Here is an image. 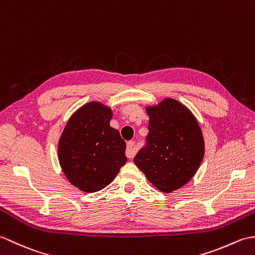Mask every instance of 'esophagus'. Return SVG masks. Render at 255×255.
<instances>
[{
    "label": "esophagus",
    "mask_w": 255,
    "mask_h": 255,
    "mask_svg": "<svg viewBox=\"0 0 255 255\" xmlns=\"http://www.w3.org/2000/svg\"><path fill=\"white\" fill-rule=\"evenodd\" d=\"M135 147H134V142L132 140H129L127 144V151H126V155L128 158H133L135 156Z\"/></svg>",
    "instance_id": "esophagus-1"
}]
</instances>
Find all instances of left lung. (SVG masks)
I'll return each instance as SVG.
<instances>
[{
    "label": "left lung",
    "mask_w": 255,
    "mask_h": 255,
    "mask_svg": "<svg viewBox=\"0 0 255 255\" xmlns=\"http://www.w3.org/2000/svg\"><path fill=\"white\" fill-rule=\"evenodd\" d=\"M146 112L149 133L134 163L158 190L171 193L188 183L201 165L205 152L202 129L193 113L172 98L147 106Z\"/></svg>",
    "instance_id": "8db88e82"
}]
</instances>
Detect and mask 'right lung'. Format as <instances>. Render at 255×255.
<instances>
[{"mask_svg": "<svg viewBox=\"0 0 255 255\" xmlns=\"http://www.w3.org/2000/svg\"><path fill=\"white\" fill-rule=\"evenodd\" d=\"M112 111L90 101L69 119L58 145L60 166L70 182L87 193L109 185L127 162V144L110 127Z\"/></svg>", "mask_w": 255, "mask_h": 255, "instance_id": "obj_1", "label": "right lung"}]
</instances>
